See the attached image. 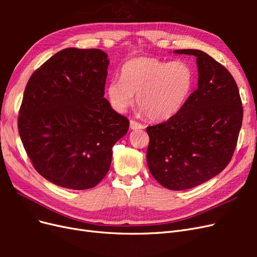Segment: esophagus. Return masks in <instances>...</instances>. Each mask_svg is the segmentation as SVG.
<instances>
[{
    "instance_id": "obj_1",
    "label": "esophagus",
    "mask_w": 257,
    "mask_h": 257,
    "mask_svg": "<svg viewBox=\"0 0 257 257\" xmlns=\"http://www.w3.org/2000/svg\"><path fill=\"white\" fill-rule=\"evenodd\" d=\"M130 126H131L132 130H143L145 127L142 123H139V122H137L135 120H131Z\"/></svg>"
}]
</instances>
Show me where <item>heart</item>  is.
I'll list each match as a JSON object with an SVG mask.
<instances>
[{
    "instance_id": "1",
    "label": "heart",
    "mask_w": 257,
    "mask_h": 257,
    "mask_svg": "<svg viewBox=\"0 0 257 257\" xmlns=\"http://www.w3.org/2000/svg\"><path fill=\"white\" fill-rule=\"evenodd\" d=\"M192 84V69L185 62L138 57L122 65L120 80L109 82L107 95L114 109L123 112L136 94L139 112L152 120H167L181 109Z\"/></svg>"
}]
</instances>
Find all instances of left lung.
I'll return each mask as SVG.
<instances>
[{"instance_id":"obj_1","label":"left lung","mask_w":257,"mask_h":257,"mask_svg":"<svg viewBox=\"0 0 257 257\" xmlns=\"http://www.w3.org/2000/svg\"><path fill=\"white\" fill-rule=\"evenodd\" d=\"M198 87L167 121L148 126V167L166 189L182 191L204 183L228 165L236 149L243 108L234 77L196 49Z\"/></svg>"}]
</instances>
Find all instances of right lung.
<instances>
[{
	"instance_id": "right-lung-1",
	"label": "right lung",
	"mask_w": 257,
	"mask_h": 257,
	"mask_svg": "<svg viewBox=\"0 0 257 257\" xmlns=\"http://www.w3.org/2000/svg\"><path fill=\"white\" fill-rule=\"evenodd\" d=\"M107 54L66 48L30 77L18 131L37 173L65 189L88 190L110 168L112 147L130 121L104 97Z\"/></svg>"
}]
</instances>
